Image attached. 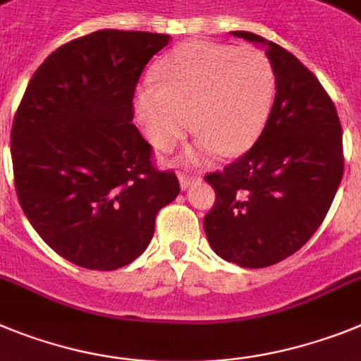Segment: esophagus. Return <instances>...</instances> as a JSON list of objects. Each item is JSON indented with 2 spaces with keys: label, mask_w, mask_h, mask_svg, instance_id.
Wrapping results in <instances>:
<instances>
[{
  "label": "esophagus",
  "mask_w": 361,
  "mask_h": 361,
  "mask_svg": "<svg viewBox=\"0 0 361 361\" xmlns=\"http://www.w3.org/2000/svg\"><path fill=\"white\" fill-rule=\"evenodd\" d=\"M196 181H200L198 174H185V172H180V185H181V189H189L190 185L196 183Z\"/></svg>",
  "instance_id": "34e87169"
}]
</instances>
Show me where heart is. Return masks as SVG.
<instances>
[{
  "label": "heart",
  "instance_id": "obj_1",
  "mask_svg": "<svg viewBox=\"0 0 361 361\" xmlns=\"http://www.w3.org/2000/svg\"><path fill=\"white\" fill-rule=\"evenodd\" d=\"M158 76L137 90V120L159 150L172 149L194 125L200 136L189 159L249 150L274 102V67L255 47L187 42L163 59Z\"/></svg>",
  "mask_w": 361,
  "mask_h": 361
}]
</instances>
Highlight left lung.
Returning <instances> with one entry per match:
<instances>
[{
    "label": "left lung",
    "mask_w": 361,
    "mask_h": 361,
    "mask_svg": "<svg viewBox=\"0 0 361 361\" xmlns=\"http://www.w3.org/2000/svg\"><path fill=\"white\" fill-rule=\"evenodd\" d=\"M276 72V98L256 143L224 171L207 174L216 192L203 218L218 256L262 269L289 258L318 231L343 176L336 106L318 78L283 47L258 34Z\"/></svg>",
    "instance_id": "1"
}]
</instances>
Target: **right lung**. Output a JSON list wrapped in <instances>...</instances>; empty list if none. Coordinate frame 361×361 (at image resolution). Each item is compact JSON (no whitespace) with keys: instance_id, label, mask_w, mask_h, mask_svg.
I'll return each mask as SVG.
<instances>
[{"instance_id":"obj_1","label":"right lung","mask_w":361,"mask_h":361,"mask_svg":"<svg viewBox=\"0 0 361 361\" xmlns=\"http://www.w3.org/2000/svg\"><path fill=\"white\" fill-rule=\"evenodd\" d=\"M169 34L98 30L56 49L34 72L11 133L16 194L50 249L90 271L142 255L156 214L180 194L134 118V92Z\"/></svg>"}]
</instances>
